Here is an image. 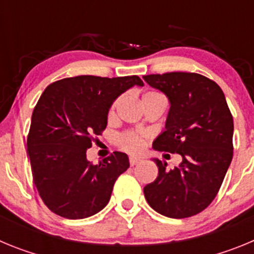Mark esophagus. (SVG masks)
Segmentation results:
<instances>
[{"mask_svg":"<svg viewBox=\"0 0 254 254\" xmlns=\"http://www.w3.org/2000/svg\"><path fill=\"white\" fill-rule=\"evenodd\" d=\"M141 161V158H137V156H131L129 158V164L131 165H136V164H138Z\"/></svg>","mask_w":254,"mask_h":254,"instance_id":"esophagus-1","label":"esophagus"}]
</instances>
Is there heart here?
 <instances>
[{
  "label": "heart",
  "mask_w": 254,
  "mask_h": 254,
  "mask_svg": "<svg viewBox=\"0 0 254 254\" xmlns=\"http://www.w3.org/2000/svg\"><path fill=\"white\" fill-rule=\"evenodd\" d=\"M113 109L114 107L111 109V114L113 113ZM121 145H122L123 149H126L127 151L138 152L141 151V149L143 147V141L138 134L127 133L121 138Z\"/></svg>",
  "instance_id": "obj_1"
}]
</instances>
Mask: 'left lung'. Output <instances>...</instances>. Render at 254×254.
Masks as SVG:
<instances>
[{
  "instance_id": "obj_1",
  "label": "left lung",
  "mask_w": 254,
  "mask_h": 254,
  "mask_svg": "<svg viewBox=\"0 0 254 254\" xmlns=\"http://www.w3.org/2000/svg\"><path fill=\"white\" fill-rule=\"evenodd\" d=\"M143 80L170 105L165 129L152 147L182 156L170 170L165 161L152 159L158 178L143 187L145 198L164 216H193L216 197L232 163L234 123L225 95L216 82L193 72L147 75Z\"/></svg>"
}]
</instances>
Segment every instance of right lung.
<instances>
[{"mask_svg":"<svg viewBox=\"0 0 254 254\" xmlns=\"http://www.w3.org/2000/svg\"><path fill=\"white\" fill-rule=\"evenodd\" d=\"M138 76L62 78L43 91L31 116L26 147L39 196L47 207L66 219H85L108 205L114 182L129 168L127 154L113 152L93 165L86 158L94 134L108 123L114 100Z\"/></svg>","mask_w":254,"mask_h":254,"instance_id":"right-lung-1","label":"right lung"}]
</instances>
